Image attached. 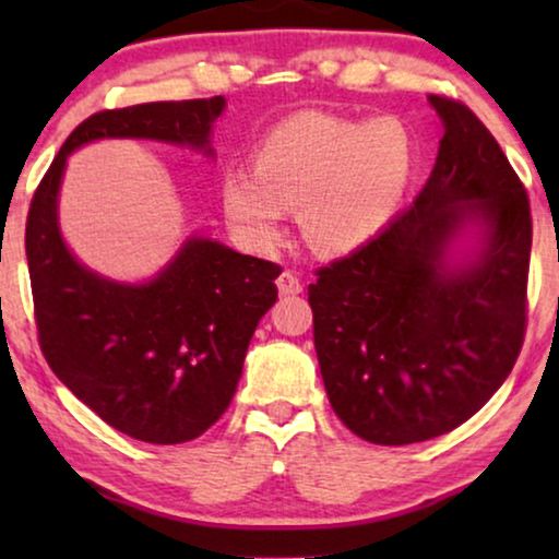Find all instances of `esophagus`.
I'll use <instances>...</instances> for the list:
<instances>
[{
	"label": "esophagus",
	"instance_id": "esophagus-1",
	"mask_svg": "<svg viewBox=\"0 0 559 559\" xmlns=\"http://www.w3.org/2000/svg\"><path fill=\"white\" fill-rule=\"evenodd\" d=\"M277 287L282 295H300L302 293V282L295 272H282L277 277Z\"/></svg>",
	"mask_w": 559,
	"mask_h": 559
}]
</instances>
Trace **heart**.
Masks as SVG:
<instances>
[{
    "mask_svg": "<svg viewBox=\"0 0 559 559\" xmlns=\"http://www.w3.org/2000/svg\"><path fill=\"white\" fill-rule=\"evenodd\" d=\"M415 142L396 119L297 114L264 136L254 170L221 180L226 218L257 251L280 241L289 209L320 254H346L389 224L415 173Z\"/></svg>",
    "mask_w": 559,
    "mask_h": 559,
    "instance_id": "1",
    "label": "heart"
}]
</instances>
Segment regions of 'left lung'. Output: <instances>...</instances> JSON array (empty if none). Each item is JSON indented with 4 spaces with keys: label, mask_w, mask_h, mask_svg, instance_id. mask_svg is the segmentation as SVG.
Segmentation results:
<instances>
[{
    "label": "left lung",
    "mask_w": 559,
    "mask_h": 559,
    "mask_svg": "<svg viewBox=\"0 0 559 559\" xmlns=\"http://www.w3.org/2000/svg\"><path fill=\"white\" fill-rule=\"evenodd\" d=\"M430 104L445 134L415 203L308 287L328 400L373 445L455 430L507 381L524 343L530 198L468 106ZM465 235L474 243L457 255Z\"/></svg>",
    "instance_id": "left-lung-1"
}]
</instances>
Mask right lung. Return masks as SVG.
I'll return each instance as SVG.
<instances>
[{
    "label": "right lung",
    "instance_id": "add662e5",
    "mask_svg": "<svg viewBox=\"0 0 559 559\" xmlns=\"http://www.w3.org/2000/svg\"><path fill=\"white\" fill-rule=\"evenodd\" d=\"M226 98L98 111L73 129L37 186L25 251L37 338L50 369L114 430L152 445L195 440L224 415L259 320L277 302L280 264L190 236L140 285L91 272L66 247L58 193L68 155L96 140H157L213 157Z\"/></svg>",
    "mask_w": 559,
    "mask_h": 559
}]
</instances>
